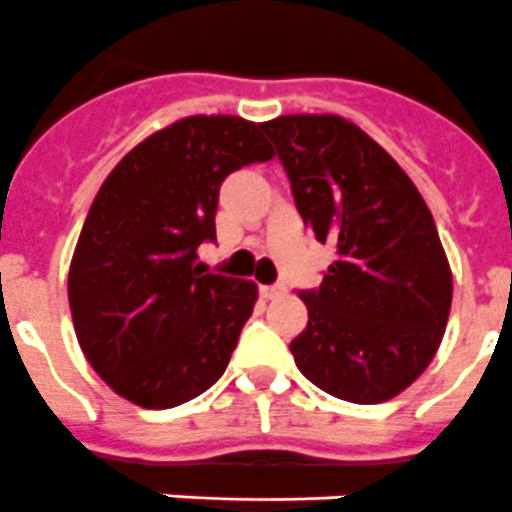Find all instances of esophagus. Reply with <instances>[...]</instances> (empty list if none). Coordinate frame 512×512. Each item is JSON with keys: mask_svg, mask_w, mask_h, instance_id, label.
Segmentation results:
<instances>
[{"mask_svg": "<svg viewBox=\"0 0 512 512\" xmlns=\"http://www.w3.org/2000/svg\"><path fill=\"white\" fill-rule=\"evenodd\" d=\"M260 294H263L265 299H278V296L286 294V289H283V286H263V289H260Z\"/></svg>", "mask_w": 512, "mask_h": 512, "instance_id": "1", "label": "esophagus"}]
</instances>
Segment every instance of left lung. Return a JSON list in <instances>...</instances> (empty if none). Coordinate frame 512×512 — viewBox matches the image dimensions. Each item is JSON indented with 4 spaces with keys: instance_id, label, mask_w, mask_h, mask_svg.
<instances>
[{
    "instance_id": "8db88e82",
    "label": "left lung",
    "mask_w": 512,
    "mask_h": 512,
    "mask_svg": "<svg viewBox=\"0 0 512 512\" xmlns=\"http://www.w3.org/2000/svg\"><path fill=\"white\" fill-rule=\"evenodd\" d=\"M276 143L296 210L336 247L317 291H302L307 328L291 341L304 377L351 403L395 398L435 359L453 273L435 218L388 150L336 114L260 124Z\"/></svg>"
}]
</instances>
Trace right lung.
<instances>
[{
	"label": "right lung",
	"instance_id": "1",
	"mask_svg": "<svg viewBox=\"0 0 512 512\" xmlns=\"http://www.w3.org/2000/svg\"><path fill=\"white\" fill-rule=\"evenodd\" d=\"M260 124L195 114L145 137L101 184L70 263L75 336L90 367L143 409H174L213 385L257 302L252 281L205 273L218 190L270 161Z\"/></svg>",
	"mask_w": 512,
	"mask_h": 512
}]
</instances>
